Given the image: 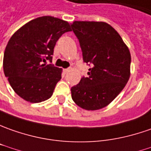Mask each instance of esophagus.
Instances as JSON below:
<instances>
[{"label": "esophagus", "instance_id": "34e87169", "mask_svg": "<svg viewBox=\"0 0 151 151\" xmlns=\"http://www.w3.org/2000/svg\"><path fill=\"white\" fill-rule=\"evenodd\" d=\"M71 70V68H67V69H64V72H65V74L68 73L69 71Z\"/></svg>", "mask_w": 151, "mask_h": 151}]
</instances>
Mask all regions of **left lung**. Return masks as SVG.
<instances>
[{
	"label": "left lung",
	"instance_id": "obj_1",
	"mask_svg": "<svg viewBox=\"0 0 151 151\" xmlns=\"http://www.w3.org/2000/svg\"><path fill=\"white\" fill-rule=\"evenodd\" d=\"M83 60L91 64L87 77L71 88L78 106L96 111L108 106L124 89L130 76V53L119 33L103 21H74Z\"/></svg>",
	"mask_w": 151,
	"mask_h": 151
}]
</instances>
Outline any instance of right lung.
Segmentation results:
<instances>
[{
  "label": "right lung",
  "mask_w": 151,
  "mask_h": 151,
  "mask_svg": "<svg viewBox=\"0 0 151 151\" xmlns=\"http://www.w3.org/2000/svg\"><path fill=\"white\" fill-rule=\"evenodd\" d=\"M70 31L67 21L45 16L27 22L12 35L4 52L3 70L19 96L31 103L51 97L62 69L45 62H51L56 41Z\"/></svg>",
  "instance_id": "1"
}]
</instances>
